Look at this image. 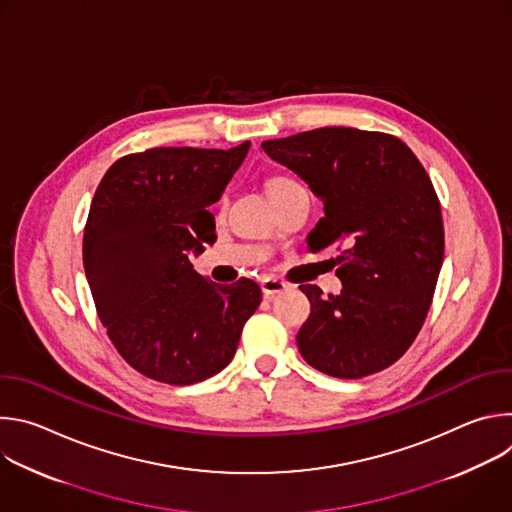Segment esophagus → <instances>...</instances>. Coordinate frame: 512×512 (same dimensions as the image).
Returning a JSON list of instances; mask_svg holds the SVG:
<instances>
[{
    "instance_id": "1",
    "label": "esophagus",
    "mask_w": 512,
    "mask_h": 512,
    "mask_svg": "<svg viewBox=\"0 0 512 512\" xmlns=\"http://www.w3.org/2000/svg\"><path fill=\"white\" fill-rule=\"evenodd\" d=\"M285 289H287V285L281 279H277V277H265L261 281V291H263L265 298H273L277 294H283Z\"/></svg>"
}]
</instances>
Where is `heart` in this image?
<instances>
[{
  "label": "heart",
  "instance_id": "heart-1",
  "mask_svg": "<svg viewBox=\"0 0 512 512\" xmlns=\"http://www.w3.org/2000/svg\"><path fill=\"white\" fill-rule=\"evenodd\" d=\"M287 184H294L291 180H287V178H271L269 182H267V190H271V188H277V186H287Z\"/></svg>",
  "mask_w": 512,
  "mask_h": 512
}]
</instances>
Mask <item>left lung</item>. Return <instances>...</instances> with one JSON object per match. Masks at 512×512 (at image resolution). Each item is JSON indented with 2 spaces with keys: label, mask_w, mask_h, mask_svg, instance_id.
Wrapping results in <instances>:
<instances>
[{
  "label": "left lung",
  "mask_w": 512,
  "mask_h": 512,
  "mask_svg": "<svg viewBox=\"0 0 512 512\" xmlns=\"http://www.w3.org/2000/svg\"><path fill=\"white\" fill-rule=\"evenodd\" d=\"M261 148L324 204L310 247H348L336 259L338 296L300 285L312 306L298 332L300 354L336 379L391 367L421 330L444 261L442 210L427 172L401 139L354 127L304 131Z\"/></svg>",
  "instance_id": "1"
}]
</instances>
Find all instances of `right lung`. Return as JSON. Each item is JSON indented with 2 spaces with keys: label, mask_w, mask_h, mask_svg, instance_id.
Listing matches in <instances>:
<instances>
[{
  "label": "right lung",
  "mask_w": 512,
  "mask_h": 512,
  "mask_svg": "<svg viewBox=\"0 0 512 512\" xmlns=\"http://www.w3.org/2000/svg\"><path fill=\"white\" fill-rule=\"evenodd\" d=\"M249 148L131 154L95 192L83 241L91 294L119 354L154 381L192 385L221 373L261 304L255 281L218 285L190 263L216 241L208 206Z\"/></svg>",
  "instance_id": "obj_1"
}]
</instances>
